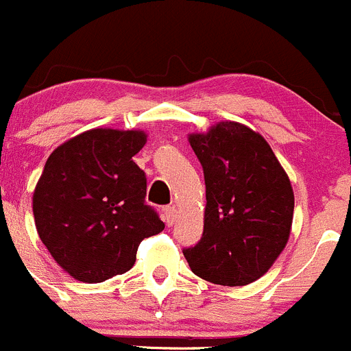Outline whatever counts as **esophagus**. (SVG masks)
Listing matches in <instances>:
<instances>
[{
  "instance_id": "esophagus-1",
  "label": "esophagus",
  "mask_w": 351,
  "mask_h": 351,
  "mask_svg": "<svg viewBox=\"0 0 351 351\" xmlns=\"http://www.w3.org/2000/svg\"><path fill=\"white\" fill-rule=\"evenodd\" d=\"M163 217H165V222L169 223V226H172L176 220H178V208L176 206H165L163 208Z\"/></svg>"
}]
</instances>
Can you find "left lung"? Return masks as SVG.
Segmentation results:
<instances>
[{"instance_id":"1","label":"left lung","mask_w":351,"mask_h":351,"mask_svg":"<svg viewBox=\"0 0 351 351\" xmlns=\"http://www.w3.org/2000/svg\"><path fill=\"white\" fill-rule=\"evenodd\" d=\"M206 188L203 236L182 250L193 272L222 286L262 278L289 239L295 195L269 143L238 122L189 134Z\"/></svg>"}]
</instances>
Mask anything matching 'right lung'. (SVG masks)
<instances>
[{
	"mask_svg": "<svg viewBox=\"0 0 351 351\" xmlns=\"http://www.w3.org/2000/svg\"><path fill=\"white\" fill-rule=\"evenodd\" d=\"M145 143L143 131L91 129L46 160L32 196L36 229L73 279L128 272L139 243L165 228L146 205V176L132 160Z\"/></svg>",
	"mask_w": 351,
	"mask_h": 351,
	"instance_id": "obj_1",
	"label": "right lung"
}]
</instances>
